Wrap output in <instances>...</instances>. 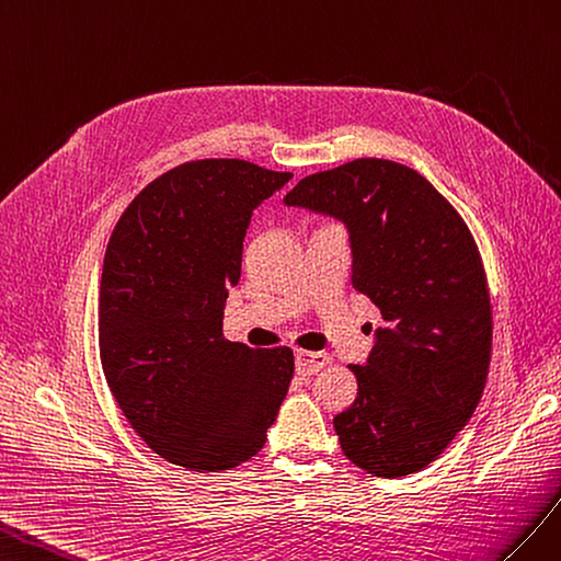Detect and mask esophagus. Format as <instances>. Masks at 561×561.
<instances>
[{
  "mask_svg": "<svg viewBox=\"0 0 561 561\" xmlns=\"http://www.w3.org/2000/svg\"><path fill=\"white\" fill-rule=\"evenodd\" d=\"M331 362L327 352H308V350H296V369L302 376H312L322 371L324 366Z\"/></svg>",
  "mask_w": 561,
  "mask_h": 561,
  "instance_id": "obj_1",
  "label": "esophagus"
}]
</instances>
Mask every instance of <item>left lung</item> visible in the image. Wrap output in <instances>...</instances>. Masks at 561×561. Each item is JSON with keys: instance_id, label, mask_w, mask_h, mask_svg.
<instances>
[{"instance_id": "8db88e82", "label": "left lung", "mask_w": 561, "mask_h": 561, "mask_svg": "<svg viewBox=\"0 0 561 561\" xmlns=\"http://www.w3.org/2000/svg\"><path fill=\"white\" fill-rule=\"evenodd\" d=\"M286 206L343 220L352 286L386 327L333 419L343 454L374 477L427 468L470 421L491 362V300L474 239L419 171L364 157L302 179Z\"/></svg>"}]
</instances>
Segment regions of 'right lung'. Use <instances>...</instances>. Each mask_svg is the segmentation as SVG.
Instances as JSON below:
<instances>
[{"label":"right lung","instance_id":"add662e5","mask_svg":"<svg viewBox=\"0 0 561 561\" xmlns=\"http://www.w3.org/2000/svg\"><path fill=\"white\" fill-rule=\"evenodd\" d=\"M294 173L197 159L154 179L107 242L99 345L112 397L154 454L220 472L259 454L294 378L291 347L222 339L251 214Z\"/></svg>","mask_w":561,"mask_h":561}]
</instances>
